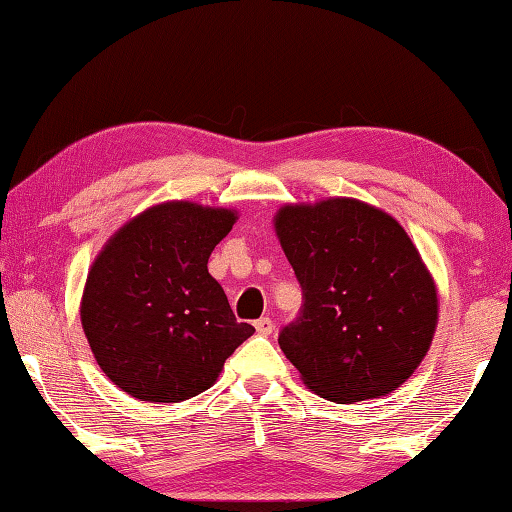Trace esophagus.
<instances>
[{
	"label": "esophagus",
	"instance_id": "34e87169",
	"mask_svg": "<svg viewBox=\"0 0 512 512\" xmlns=\"http://www.w3.org/2000/svg\"><path fill=\"white\" fill-rule=\"evenodd\" d=\"M255 329H257V334H262V336H268L275 329V323L268 316H264V318H259V320H255Z\"/></svg>",
	"mask_w": 512,
	"mask_h": 512
}]
</instances>
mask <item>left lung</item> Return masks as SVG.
<instances>
[{
	"label": "left lung",
	"mask_w": 512,
	"mask_h": 512,
	"mask_svg": "<svg viewBox=\"0 0 512 512\" xmlns=\"http://www.w3.org/2000/svg\"><path fill=\"white\" fill-rule=\"evenodd\" d=\"M300 289L277 343L309 388L332 402L395 391L427 354L438 298L393 216L354 198L287 205L275 216Z\"/></svg>",
	"instance_id": "left-lung-1"
}]
</instances>
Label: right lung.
<instances>
[{
    "label": "right lung",
    "instance_id": "right-lung-1",
    "mask_svg": "<svg viewBox=\"0 0 512 512\" xmlns=\"http://www.w3.org/2000/svg\"><path fill=\"white\" fill-rule=\"evenodd\" d=\"M235 212L164 203L126 223L94 259L81 323L94 359L121 391L183 402L210 388L255 327L237 323L207 273Z\"/></svg>",
    "mask_w": 512,
    "mask_h": 512
}]
</instances>
